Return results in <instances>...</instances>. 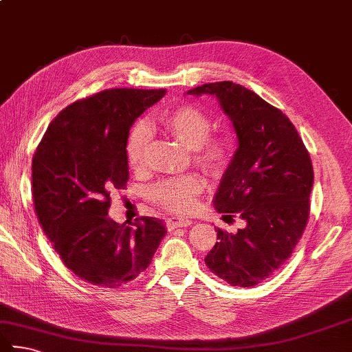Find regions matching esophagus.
<instances>
[{
    "instance_id": "1",
    "label": "esophagus",
    "mask_w": 352,
    "mask_h": 352,
    "mask_svg": "<svg viewBox=\"0 0 352 352\" xmlns=\"http://www.w3.org/2000/svg\"><path fill=\"white\" fill-rule=\"evenodd\" d=\"M189 225H192V221L188 219H177V217H170V219L166 220V228H168V231H174L177 228H183Z\"/></svg>"
}]
</instances>
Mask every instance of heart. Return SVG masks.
<instances>
[{
    "mask_svg": "<svg viewBox=\"0 0 352 352\" xmlns=\"http://www.w3.org/2000/svg\"><path fill=\"white\" fill-rule=\"evenodd\" d=\"M160 121L178 142L188 149L195 151V163L203 169L212 174H221L228 168L231 149L226 140L209 138L212 126L206 113L192 106H180L164 112ZM149 140L148 126L138 123L132 127L126 143V155L133 170H143L148 164ZM201 189L203 183L197 175H183L155 183L149 190V197L170 212L186 214L197 206Z\"/></svg>",
    "mask_w": 352,
    "mask_h": 352,
    "instance_id": "b5f03b06",
    "label": "heart"
}]
</instances>
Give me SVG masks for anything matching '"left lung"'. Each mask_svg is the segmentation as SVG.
Here are the masks:
<instances>
[{"label": "left lung", "instance_id": "8db88e82", "mask_svg": "<svg viewBox=\"0 0 352 352\" xmlns=\"http://www.w3.org/2000/svg\"><path fill=\"white\" fill-rule=\"evenodd\" d=\"M188 95H212L237 133L239 148L214 197L217 212L245 220L237 232L217 231L204 263L232 286L271 277L291 257L309 217L314 170L286 115L232 81L198 86Z\"/></svg>", "mask_w": 352, "mask_h": 352}]
</instances>
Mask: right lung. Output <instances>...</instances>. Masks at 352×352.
Wrapping results in <instances>:
<instances>
[{"label": "right lung", "mask_w": 352, "mask_h": 352, "mask_svg": "<svg viewBox=\"0 0 352 352\" xmlns=\"http://www.w3.org/2000/svg\"><path fill=\"white\" fill-rule=\"evenodd\" d=\"M164 89H107L63 109L32 160L36 217L54 249L81 280L118 287L149 266L166 235L163 220L118 225L111 190L129 180L126 143L140 115Z\"/></svg>", "instance_id": "obj_1"}]
</instances>
